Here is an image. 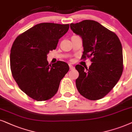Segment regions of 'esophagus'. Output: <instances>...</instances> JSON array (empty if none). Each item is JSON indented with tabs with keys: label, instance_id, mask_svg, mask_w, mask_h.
<instances>
[{
	"label": "esophagus",
	"instance_id": "34e87169",
	"mask_svg": "<svg viewBox=\"0 0 132 132\" xmlns=\"http://www.w3.org/2000/svg\"><path fill=\"white\" fill-rule=\"evenodd\" d=\"M69 68L71 70H72L74 69V67H73V66L71 64H69Z\"/></svg>",
	"mask_w": 132,
	"mask_h": 132
}]
</instances>
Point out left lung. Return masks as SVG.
<instances>
[{"label":"left lung","instance_id":"8db88e82","mask_svg":"<svg viewBox=\"0 0 132 132\" xmlns=\"http://www.w3.org/2000/svg\"><path fill=\"white\" fill-rule=\"evenodd\" d=\"M70 27L82 38V59L92 57L88 69L80 64L75 66L79 72L75 81L77 88L87 99H101L113 88L122 75L123 56L120 40L115 33L94 20L71 23Z\"/></svg>","mask_w":132,"mask_h":132}]
</instances>
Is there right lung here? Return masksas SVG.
Masks as SVG:
<instances>
[{"mask_svg":"<svg viewBox=\"0 0 132 132\" xmlns=\"http://www.w3.org/2000/svg\"><path fill=\"white\" fill-rule=\"evenodd\" d=\"M69 28V24L42 23L14 42L10 54L12 75L21 90L32 99L42 101L51 98L69 71V65L64 61L51 65L47 60V54L55 50Z\"/></svg>","mask_w":132,"mask_h":132,"instance_id":"add662e5","label":"right lung"}]
</instances>
